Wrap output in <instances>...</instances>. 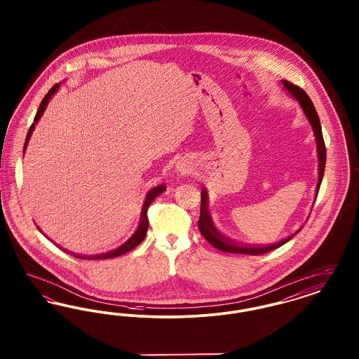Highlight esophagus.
<instances>
[{
	"mask_svg": "<svg viewBox=\"0 0 359 359\" xmlns=\"http://www.w3.org/2000/svg\"><path fill=\"white\" fill-rule=\"evenodd\" d=\"M180 172H183V173H188V168L183 167V168H180Z\"/></svg>",
	"mask_w": 359,
	"mask_h": 359,
	"instance_id": "1",
	"label": "esophagus"
}]
</instances>
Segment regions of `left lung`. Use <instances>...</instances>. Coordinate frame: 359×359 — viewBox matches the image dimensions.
Listing matches in <instances>:
<instances>
[{
    "mask_svg": "<svg viewBox=\"0 0 359 359\" xmlns=\"http://www.w3.org/2000/svg\"><path fill=\"white\" fill-rule=\"evenodd\" d=\"M283 86L288 90L290 93V95L293 98H296L304 114L307 116L308 121L313 129V135H315V140H316V147H318V160H319V180H318V186H316V195L319 192V188L322 184V179H323V175H325V140H323V133H322V126H320V121H319V116L315 110V106L312 101L309 100V97L307 95V93L297 87L293 83H290L288 81H281ZM208 195H207V191L205 188H202V201H201V217H199V221H198V227L202 233V236L205 237L214 248L226 252V253H238V255H249V256H258V255H264V253H268L273 249H277L280 246H283L285 242H288L290 238H293L294 234H297L302 229H299L293 236H290L288 238H284L277 243L273 245H268V246H243V245H238L233 241H229L224 236H222L218 229L214 226V222L211 219V215L208 212Z\"/></svg>",
    "mask_w": 359,
    "mask_h": 359,
    "instance_id": "8db88e82",
    "label": "left lung"
}]
</instances>
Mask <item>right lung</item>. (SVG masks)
<instances>
[{
  "mask_svg": "<svg viewBox=\"0 0 359 359\" xmlns=\"http://www.w3.org/2000/svg\"><path fill=\"white\" fill-rule=\"evenodd\" d=\"M59 86H60V83L53 85V87L46 94V97L43 98V101L40 103V106H39V109H37V113H36V116H34V123L31 125V128H29V130H28V135H27V138H25L24 152H25V149H27L29 137H31L32 132H34V125L37 123V121L40 120V117L43 116V113H44V110H46V107H47V104L50 102L52 95L57 91ZM164 191H165V186H164V184H160V186H157V187L152 188V189L147 194L145 202H144L142 210H141V218H140L138 227H137L136 231L133 233V236L128 239L125 243H122L117 249L110 250V252H107V253H101V255H95V256H78V255H76L75 257H76V258H82V259H107V258H113V257L122 256V255L130 252L132 249H135L136 246H138V245L144 241L145 236H147V230H148V226H149L148 214H147V212H148L149 205H151V203L154 202V199H156L158 195H161Z\"/></svg>",
  "mask_w": 359,
  "mask_h": 359,
  "instance_id": "add662e5",
  "label": "right lung"
}]
</instances>
